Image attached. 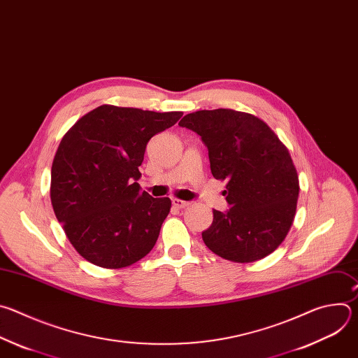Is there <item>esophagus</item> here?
<instances>
[{"label":"esophagus","mask_w":358,"mask_h":358,"mask_svg":"<svg viewBox=\"0 0 358 358\" xmlns=\"http://www.w3.org/2000/svg\"><path fill=\"white\" fill-rule=\"evenodd\" d=\"M172 204L178 208H185V207H189L192 203L190 201H185V200H180V199H173L172 200Z\"/></svg>","instance_id":"34e87169"}]
</instances>
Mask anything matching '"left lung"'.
I'll list each match as a JSON object with an SVG mask.
<instances>
[{"instance_id": "8db88e82", "label": "left lung", "mask_w": 358, "mask_h": 358, "mask_svg": "<svg viewBox=\"0 0 358 358\" xmlns=\"http://www.w3.org/2000/svg\"><path fill=\"white\" fill-rule=\"evenodd\" d=\"M179 125L201 136L213 176L227 180L230 210H213L201 233L207 248L240 264L273 252L292 227L299 196L288 148L261 118L230 108L194 111Z\"/></svg>"}]
</instances>
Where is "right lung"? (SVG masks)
<instances>
[{
	"mask_svg": "<svg viewBox=\"0 0 358 358\" xmlns=\"http://www.w3.org/2000/svg\"><path fill=\"white\" fill-rule=\"evenodd\" d=\"M182 115L103 104L63 135L50 201L70 244L89 262L125 268L154 248L172 203L141 192L134 180L148 141Z\"/></svg>",
	"mask_w": 358,
	"mask_h": 358,
	"instance_id": "1",
	"label": "right lung"
}]
</instances>
